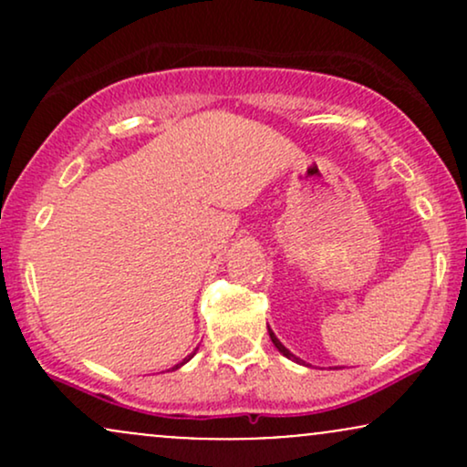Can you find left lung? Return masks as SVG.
<instances>
[{
    "instance_id": "1",
    "label": "left lung",
    "mask_w": 467,
    "mask_h": 467,
    "mask_svg": "<svg viewBox=\"0 0 467 467\" xmlns=\"http://www.w3.org/2000/svg\"><path fill=\"white\" fill-rule=\"evenodd\" d=\"M267 334H270V337H272V342H275V347H276V349H278V351H281V353H283V356H285V358H289V360L298 362V364H305V362L301 360V358H296V356H294V353H292V351H289V349H285V347H283V342H281V340H278V337L275 336V331H272V329H270V327H267Z\"/></svg>"
}]
</instances>
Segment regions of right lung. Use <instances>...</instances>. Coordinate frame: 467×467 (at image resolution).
I'll list each match as a JSON object with an SVG mask.
<instances>
[{"mask_svg": "<svg viewBox=\"0 0 467 467\" xmlns=\"http://www.w3.org/2000/svg\"><path fill=\"white\" fill-rule=\"evenodd\" d=\"M192 356H195V353H191V356H189V358H184V360H182V362H180V364H175V367H173V368H180V367H182V364H186V362H189V360H191V358H192Z\"/></svg>", "mask_w": 467, "mask_h": 467, "instance_id": "add662e5", "label": "right lung"}]
</instances>
